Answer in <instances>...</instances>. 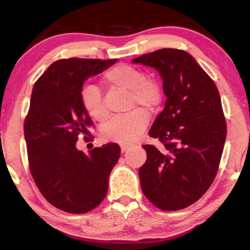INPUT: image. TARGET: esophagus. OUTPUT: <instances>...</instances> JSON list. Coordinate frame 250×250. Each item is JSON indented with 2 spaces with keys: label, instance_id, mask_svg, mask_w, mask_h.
<instances>
[{
  "label": "esophagus",
  "instance_id": "1",
  "mask_svg": "<svg viewBox=\"0 0 250 250\" xmlns=\"http://www.w3.org/2000/svg\"><path fill=\"white\" fill-rule=\"evenodd\" d=\"M120 147H121V152H122V153H124V152H125L126 150H128L129 149V146H125V145H122V146H120Z\"/></svg>",
  "mask_w": 250,
  "mask_h": 250
}]
</instances>
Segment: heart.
Instances as JSON below:
<instances>
[{
    "instance_id": "b5f03b06",
    "label": "heart",
    "mask_w": 250,
    "mask_h": 250,
    "mask_svg": "<svg viewBox=\"0 0 250 250\" xmlns=\"http://www.w3.org/2000/svg\"><path fill=\"white\" fill-rule=\"evenodd\" d=\"M103 83L109 88H120L130 92V108L137 109L124 117L113 118L104 126L105 141L131 145L140 139L149 125L147 111L153 112L162 101V89L158 80L146 77L143 71L132 65L121 64L108 69L103 75ZM83 109L92 119L103 122L108 118V110L98 87L88 84L80 92Z\"/></svg>"
}]
</instances>
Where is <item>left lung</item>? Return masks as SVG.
Segmentation results:
<instances>
[{"label":"left lung","mask_w":250,"mask_h":250,"mask_svg":"<svg viewBox=\"0 0 250 250\" xmlns=\"http://www.w3.org/2000/svg\"><path fill=\"white\" fill-rule=\"evenodd\" d=\"M132 62L158 70L167 96L149 131L162 149L142 146L147 155L139 170L142 192L160 209H183L204 195L217 174L227 133L218 89L185 50L158 49Z\"/></svg>","instance_id":"1"}]
</instances>
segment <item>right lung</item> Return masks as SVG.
Returning a JSON list of instances; mask_svg holds the SVG:
<instances>
[{
	"mask_svg": "<svg viewBox=\"0 0 250 250\" xmlns=\"http://www.w3.org/2000/svg\"><path fill=\"white\" fill-rule=\"evenodd\" d=\"M117 59L67 58L53 62L33 87L24 121L29 171L46 200L66 213L96 208L108 192V181L120 158V146L107 143L86 154L76 149L94 125L80 101L84 80Z\"/></svg>",
	"mask_w": 250,
	"mask_h": 250,
	"instance_id": "obj_1",
	"label": "right lung"
}]
</instances>
